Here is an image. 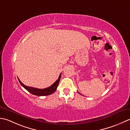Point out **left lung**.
<instances>
[{
    "label": "left lung",
    "instance_id": "8db88e82",
    "mask_svg": "<svg viewBox=\"0 0 130 130\" xmlns=\"http://www.w3.org/2000/svg\"><path fill=\"white\" fill-rule=\"evenodd\" d=\"M78 93H79V94H80V92H78Z\"/></svg>",
    "mask_w": 130,
    "mask_h": 130
}]
</instances>
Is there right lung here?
Returning <instances> with one entry per match:
<instances>
[{"instance_id": "add662e5", "label": "right lung", "mask_w": 130, "mask_h": 130, "mask_svg": "<svg viewBox=\"0 0 130 130\" xmlns=\"http://www.w3.org/2000/svg\"><path fill=\"white\" fill-rule=\"evenodd\" d=\"M60 77H61V73L60 74L58 80L55 81V83L52 85H51L48 87H46V88L43 89H37V88H35V87L26 86L24 84H23L22 83H21V81L20 80L19 78H18V79L20 84L23 87H24L26 90H27L28 92H30L32 94L36 95V96H46V95H49L54 93V92L55 91V90H56L58 85H59Z\"/></svg>"}]
</instances>
